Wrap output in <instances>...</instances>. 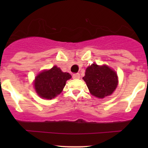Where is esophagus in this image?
I'll return each instance as SVG.
<instances>
[{"mask_svg":"<svg viewBox=\"0 0 148 148\" xmlns=\"http://www.w3.org/2000/svg\"><path fill=\"white\" fill-rule=\"evenodd\" d=\"M72 77H73V79H80V74H73Z\"/></svg>","mask_w":148,"mask_h":148,"instance_id":"34e87169","label":"esophagus"}]
</instances>
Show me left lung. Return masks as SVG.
I'll use <instances>...</instances> for the list:
<instances>
[{"mask_svg":"<svg viewBox=\"0 0 148 148\" xmlns=\"http://www.w3.org/2000/svg\"><path fill=\"white\" fill-rule=\"evenodd\" d=\"M83 79L92 95L99 99L111 95L118 84L116 72L106 64L100 66L93 63L88 66Z\"/></svg>","mask_w":148,"mask_h":148,"instance_id":"8db88e82","label":"left lung"}]
</instances>
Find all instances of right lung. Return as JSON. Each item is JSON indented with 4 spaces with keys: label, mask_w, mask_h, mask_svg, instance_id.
I'll return each mask as SVG.
<instances>
[{
    "label": "right lung",
    "mask_w": 148,
    "mask_h": 148,
    "mask_svg": "<svg viewBox=\"0 0 148 148\" xmlns=\"http://www.w3.org/2000/svg\"><path fill=\"white\" fill-rule=\"evenodd\" d=\"M72 76L62 72L60 68L53 66L49 70H44L37 74L34 81L35 91L42 99H51L60 95Z\"/></svg>",
    "instance_id": "add662e5"
}]
</instances>
